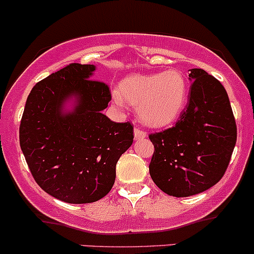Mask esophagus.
Masks as SVG:
<instances>
[{
    "label": "esophagus",
    "mask_w": 254,
    "mask_h": 254,
    "mask_svg": "<svg viewBox=\"0 0 254 254\" xmlns=\"http://www.w3.org/2000/svg\"><path fill=\"white\" fill-rule=\"evenodd\" d=\"M134 135H135V140H142L146 137V132H145L144 130L139 129V127H135Z\"/></svg>",
    "instance_id": "esophagus-1"
}]
</instances>
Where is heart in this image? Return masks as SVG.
Masks as SVG:
<instances>
[{"label": "heart", "mask_w": 254, "mask_h": 254, "mask_svg": "<svg viewBox=\"0 0 254 254\" xmlns=\"http://www.w3.org/2000/svg\"><path fill=\"white\" fill-rule=\"evenodd\" d=\"M114 98L119 104L127 100L136 105L145 124L164 127L174 122L186 104V80L177 69L157 74H132L122 80Z\"/></svg>", "instance_id": "heart-1"}]
</instances>
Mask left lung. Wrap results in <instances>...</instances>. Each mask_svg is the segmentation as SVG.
Returning a JSON list of instances; mask_svg holds the SVG:
<instances>
[{
    "label": "left lung",
    "mask_w": 254,
    "mask_h": 254,
    "mask_svg": "<svg viewBox=\"0 0 254 254\" xmlns=\"http://www.w3.org/2000/svg\"><path fill=\"white\" fill-rule=\"evenodd\" d=\"M189 103L172 127L150 134L155 151L150 176L175 197L200 193L227 170L237 127L223 85L203 69H190Z\"/></svg>",
    "instance_id": "left-lung-1"
}]
</instances>
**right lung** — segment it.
Returning a JSON list of instances; mask_svg holds the SVG:
<instances>
[{
	"instance_id": "obj_1",
	"label": "right lung",
	"mask_w": 254,
	"mask_h": 254,
	"mask_svg": "<svg viewBox=\"0 0 254 254\" xmlns=\"http://www.w3.org/2000/svg\"><path fill=\"white\" fill-rule=\"evenodd\" d=\"M95 65L72 63L33 87L19 125V145L43 191L68 203L108 195L119 157L131 146L132 125L103 114L109 87L90 79ZM75 98V107L64 104Z\"/></svg>"
}]
</instances>
